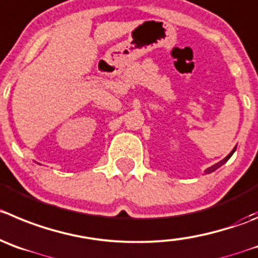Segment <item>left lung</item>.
<instances>
[{"label": "left lung", "mask_w": 258, "mask_h": 258, "mask_svg": "<svg viewBox=\"0 0 258 258\" xmlns=\"http://www.w3.org/2000/svg\"><path fill=\"white\" fill-rule=\"evenodd\" d=\"M235 149H237V146H235V148H234V149H233V150H232V153H230V154H229V155H228V156H227V158H224V159H223V160H221V162L216 163V164H214V165H213V167L208 168V169H206V170H205V173H208V174H209V173L214 172V170H216V169H218V168H220V167H221V165H223V164H225V163H227V162H228V160H229V158H230V156H232V155H233V153H234V151H235Z\"/></svg>", "instance_id": "1"}]
</instances>
